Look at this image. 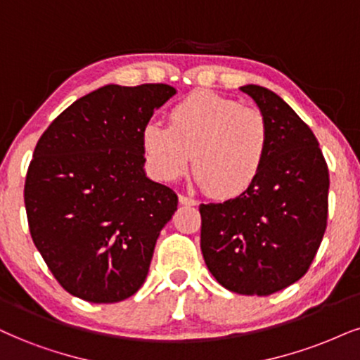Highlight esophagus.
<instances>
[{
  "instance_id": "obj_1",
  "label": "esophagus",
  "mask_w": 360,
  "mask_h": 360,
  "mask_svg": "<svg viewBox=\"0 0 360 360\" xmlns=\"http://www.w3.org/2000/svg\"><path fill=\"white\" fill-rule=\"evenodd\" d=\"M179 200H180V203L181 205H197V200H193L192 197H187V195H179Z\"/></svg>"
}]
</instances>
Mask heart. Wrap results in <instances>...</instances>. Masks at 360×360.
Segmentation results:
<instances>
[{
	"label": "heart",
	"instance_id": "obj_1",
	"mask_svg": "<svg viewBox=\"0 0 360 360\" xmlns=\"http://www.w3.org/2000/svg\"><path fill=\"white\" fill-rule=\"evenodd\" d=\"M141 146L158 179H180L193 154V175L207 193L233 198L245 193L264 170L270 127L255 106L200 90L173 105L168 127L148 123Z\"/></svg>",
	"mask_w": 360,
	"mask_h": 360
}]
</instances>
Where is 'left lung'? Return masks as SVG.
Segmentation results:
<instances>
[{"mask_svg":"<svg viewBox=\"0 0 360 360\" xmlns=\"http://www.w3.org/2000/svg\"><path fill=\"white\" fill-rule=\"evenodd\" d=\"M240 90L270 127V148L255 184L224 203H202L200 248L220 285L270 295L302 278L327 229L329 168L319 141L281 96L264 86Z\"/></svg>","mask_w":360,"mask_h":360,"instance_id":"8db88e82","label":"left lung"}]
</instances>
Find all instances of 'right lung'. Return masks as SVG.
Masks as SVG:
<instances>
[{"mask_svg":"<svg viewBox=\"0 0 360 360\" xmlns=\"http://www.w3.org/2000/svg\"><path fill=\"white\" fill-rule=\"evenodd\" d=\"M175 95L163 83L106 85L44 130L25 180L34 245L66 292L93 304L143 285L160 230L179 197L145 175L141 133Z\"/></svg>","mask_w":360,"mask_h":360,"instance_id":"obj_1","label":"right lung"}]
</instances>
